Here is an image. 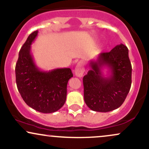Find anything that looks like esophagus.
I'll use <instances>...</instances> for the list:
<instances>
[{
    "label": "esophagus",
    "instance_id": "esophagus-1",
    "mask_svg": "<svg viewBox=\"0 0 149 149\" xmlns=\"http://www.w3.org/2000/svg\"><path fill=\"white\" fill-rule=\"evenodd\" d=\"M85 69L83 67V65L82 63H78V64L76 65V69H75V74L77 77H79L81 78L83 76V73H84Z\"/></svg>",
    "mask_w": 149,
    "mask_h": 149
}]
</instances>
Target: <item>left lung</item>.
<instances>
[{
  "label": "left lung",
  "mask_w": 149,
  "mask_h": 149,
  "mask_svg": "<svg viewBox=\"0 0 149 149\" xmlns=\"http://www.w3.org/2000/svg\"><path fill=\"white\" fill-rule=\"evenodd\" d=\"M107 67L109 75L102 69ZM90 71L83 77L84 100L94 111L109 112L122 105L132 84V65L128 49L123 44L110 52L100 53L97 60L90 62Z\"/></svg>",
  "instance_id": "1"
}]
</instances>
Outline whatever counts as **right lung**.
Instances as JSON below:
<instances>
[{
	"label": "right lung",
	"mask_w": 149,
	"mask_h": 149,
	"mask_svg": "<svg viewBox=\"0 0 149 149\" xmlns=\"http://www.w3.org/2000/svg\"><path fill=\"white\" fill-rule=\"evenodd\" d=\"M36 31L29 36L19 53L15 66L18 91L25 103L43 113L55 112L64 106L67 83L73 73L69 68L40 71L31 54V45L36 38Z\"/></svg>",
	"instance_id": "obj_1"
}]
</instances>
